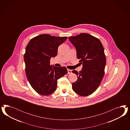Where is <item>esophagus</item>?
<instances>
[{"label": "esophagus", "mask_w": 130, "mask_h": 130, "mask_svg": "<svg viewBox=\"0 0 130 130\" xmlns=\"http://www.w3.org/2000/svg\"><path fill=\"white\" fill-rule=\"evenodd\" d=\"M72 72V71L71 70H69V69H68V74H71Z\"/></svg>", "instance_id": "esophagus-1"}]
</instances>
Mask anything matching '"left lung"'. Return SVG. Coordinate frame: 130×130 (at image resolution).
<instances>
[{"mask_svg": "<svg viewBox=\"0 0 130 130\" xmlns=\"http://www.w3.org/2000/svg\"><path fill=\"white\" fill-rule=\"evenodd\" d=\"M69 39L75 47L79 62L83 64L82 71H72L78 76L72 83L73 90L78 94L86 96L98 88L104 74L106 57L100 40L87 33L70 37Z\"/></svg>", "mask_w": 130, "mask_h": 130, "instance_id": "obj_1", "label": "left lung"}]
</instances>
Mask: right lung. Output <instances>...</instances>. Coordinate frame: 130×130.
<instances>
[{
    "label": "right lung",
    "instance_id": "1",
    "mask_svg": "<svg viewBox=\"0 0 130 130\" xmlns=\"http://www.w3.org/2000/svg\"><path fill=\"white\" fill-rule=\"evenodd\" d=\"M67 39V37L42 34L32 39L26 47L24 59L26 76L39 94L53 93L57 89V80L68 73L66 67L50 65V59L57 56L59 46Z\"/></svg>",
    "mask_w": 130,
    "mask_h": 130
}]
</instances>
